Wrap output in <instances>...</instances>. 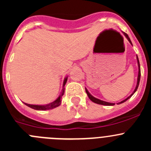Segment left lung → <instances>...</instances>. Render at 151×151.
I'll return each instance as SVG.
<instances>
[{"instance_id": "8db88e82", "label": "left lung", "mask_w": 151, "mask_h": 151, "mask_svg": "<svg viewBox=\"0 0 151 151\" xmlns=\"http://www.w3.org/2000/svg\"><path fill=\"white\" fill-rule=\"evenodd\" d=\"M124 33V35H125V36H126V37L127 38V39H128V40H129V42H130V44H132V42H131V40H130V39H129V36H128V35L126 34V33ZM137 59L138 67H139V72H138L137 83V86H136V88H135V90H134V92L132 93L131 94V95L129 96L128 97L127 99H125V100H123V101H121V102H119V103H118V104H121V103H123V102H125V101H126V100H128V99H129V98H131V97H132V96L133 95V94L135 92H136V91H137V88H138V86H139V80H140L141 71H140V66H139V59H138V57H137ZM85 91H86V93L88 94V98H89L90 99H91V101H93V102L96 103V104H101V105H106V106H113V105H115V104H114V103H109V102H106V101H101V100L99 99H96V98H95V97H93V96H91V94H90V93L88 92V90H87L86 88H85Z\"/></svg>"}]
</instances>
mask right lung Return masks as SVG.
I'll return each instance as SVG.
<instances>
[{
  "instance_id": "add662e5",
  "label": "right lung",
  "mask_w": 151,
  "mask_h": 151,
  "mask_svg": "<svg viewBox=\"0 0 151 151\" xmlns=\"http://www.w3.org/2000/svg\"><path fill=\"white\" fill-rule=\"evenodd\" d=\"M66 81H67V77L66 78H65L64 82H63V90H62L61 93H60V95L59 96L58 98L55 101H53V102L46 105H33V104H26V103H25V104L27 105V106H29V107L32 108V109H36V110H47V109H53V108H55L57 107V106H60V104H61V100L60 99H61L62 96H63V95L64 94V91H65L64 85H66Z\"/></svg>"
}]
</instances>
